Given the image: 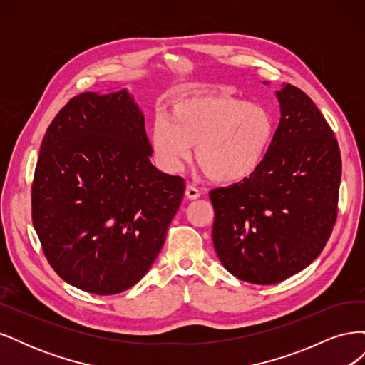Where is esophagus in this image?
Wrapping results in <instances>:
<instances>
[{"instance_id": "esophagus-1", "label": "esophagus", "mask_w": 365, "mask_h": 365, "mask_svg": "<svg viewBox=\"0 0 365 365\" xmlns=\"http://www.w3.org/2000/svg\"><path fill=\"white\" fill-rule=\"evenodd\" d=\"M185 196L189 197V200H197V197L201 196V190L195 185H187L185 187Z\"/></svg>"}]
</instances>
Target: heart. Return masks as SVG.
Returning <instances> with one entry per match:
<instances>
[{
    "mask_svg": "<svg viewBox=\"0 0 365 365\" xmlns=\"http://www.w3.org/2000/svg\"><path fill=\"white\" fill-rule=\"evenodd\" d=\"M170 120H153V158L169 173L182 169L195 146L196 160L217 182H240L260 168L274 138L268 108L231 96H200L178 101Z\"/></svg>",
    "mask_w": 365,
    "mask_h": 365,
    "instance_id": "obj_1",
    "label": "heart"
}]
</instances>
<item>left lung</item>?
<instances>
[{"instance_id":"8db88e82","label":"left lung","mask_w":365,"mask_h":365,"mask_svg":"<svg viewBox=\"0 0 365 365\" xmlns=\"http://www.w3.org/2000/svg\"><path fill=\"white\" fill-rule=\"evenodd\" d=\"M275 97L282 117L260 168L210 192L217 257L235 277L256 284L279 283L311 264L338 212L341 153L334 130L297 86L286 83Z\"/></svg>"}]
</instances>
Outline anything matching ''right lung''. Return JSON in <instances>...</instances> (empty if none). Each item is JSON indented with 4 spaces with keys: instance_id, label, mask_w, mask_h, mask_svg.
<instances>
[{
    "instance_id": "add662e5",
    "label": "right lung",
    "mask_w": 365,
    "mask_h": 365,
    "mask_svg": "<svg viewBox=\"0 0 365 365\" xmlns=\"http://www.w3.org/2000/svg\"><path fill=\"white\" fill-rule=\"evenodd\" d=\"M150 157L145 115L126 88L76 96L51 121L31 217L51 268L74 288L123 292L155 262L185 185Z\"/></svg>"
}]
</instances>
